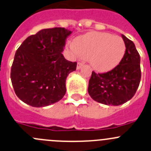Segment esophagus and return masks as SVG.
Returning a JSON list of instances; mask_svg holds the SVG:
<instances>
[{
  "mask_svg": "<svg viewBox=\"0 0 151 151\" xmlns=\"http://www.w3.org/2000/svg\"><path fill=\"white\" fill-rule=\"evenodd\" d=\"M83 65V63H77V69H80L82 68V66Z\"/></svg>",
  "mask_w": 151,
  "mask_h": 151,
  "instance_id": "obj_1",
  "label": "esophagus"
}]
</instances>
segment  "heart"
I'll use <instances>...</instances> for the list:
<instances>
[{"instance_id": "heart-1", "label": "heart", "mask_w": 151, "mask_h": 151, "mask_svg": "<svg viewBox=\"0 0 151 151\" xmlns=\"http://www.w3.org/2000/svg\"><path fill=\"white\" fill-rule=\"evenodd\" d=\"M71 49L81 58L88 60L93 69L106 72L120 63L126 46L120 37L103 32H89L76 38Z\"/></svg>"}]
</instances>
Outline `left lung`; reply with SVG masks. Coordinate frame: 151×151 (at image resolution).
Returning a JSON list of instances; mask_svg holds the SVG:
<instances>
[{
    "label": "left lung",
    "mask_w": 151,
    "mask_h": 151,
    "mask_svg": "<svg viewBox=\"0 0 151 151\" xmlns=\"http://www.w3.org/2000/svg\"><path fill=\"white\" fill-rule=\"evenodd\" d=\"M126 46L125 56L115 68L103 74L92 71L88 91L96 102L120 105L135 94L141 80L140 56L133 41L122 35Z\"/></svg>",
    "instance_id": "8db88e82"
}]
</instances>
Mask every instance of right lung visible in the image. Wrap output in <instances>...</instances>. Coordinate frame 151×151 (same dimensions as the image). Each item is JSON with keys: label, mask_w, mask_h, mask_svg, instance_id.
I'll use <instances>...</instances> for the list:
<instances>
[{"label": "right lung", "mask_w": 151, "mask_h": 151, "mask_svg": "<svg viewBox=\"0 0 151 151\" xmlns=\"http://www.w3.org/2000/svg\"><path fill=\"white\" fill-rule=\"evenodd\" d=\"M71 32L61 27L42 29L28 37L17 49L11 80L20 100L40 108L63 97L67 77L77 68V63L67 60L62 54Z\"/></svg>", "instance_id": "obj_1"}]
</instances>
